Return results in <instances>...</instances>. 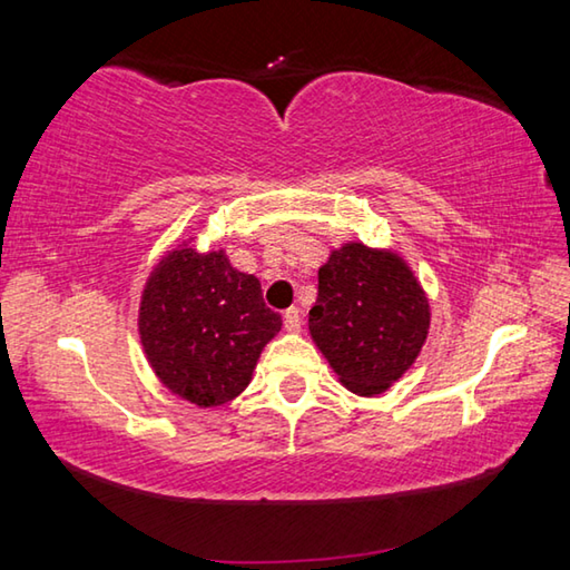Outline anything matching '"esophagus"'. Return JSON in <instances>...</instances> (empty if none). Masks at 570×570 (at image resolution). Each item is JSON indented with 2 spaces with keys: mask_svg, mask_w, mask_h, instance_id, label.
<instances>
[{
  "mask_svg": "<svg viewBox=\"0 0 570 570\" xmlns=\"http://www.w3.org/2000/svg\"><path fill=\"white\" fill-rule=\"evenodd\" d=\"M284 326H286V332H298V330H302V312H298L296 306L286 308V314H284Z\"/></svg>",
  "mask_w": 570,
  "mask_h": 570,
  "instance_id": "34e87169",
  "label": "esophagus"
}]
</instances>
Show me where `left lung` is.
Masks as SVG:
<instances>
[{
    "label": "left lung",
    "instance_id": "1",
    "mask_svg": "<svg viewBox=\"0 0 570 570\" xmlns=\"http://www.w3.org/2000/svg\"><path fill=\"white\" fill-rule=\"evenodd\" d=\"M428 330V296L397 254L364 244L332 250L308 332L346 390L387 392L417 360Z\"/></svg>",
    "mask_w": 570,
    "mask_h": 570
}]
</instances>
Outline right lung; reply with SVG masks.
Segmentation results:
<instances>
[{
  "label": "right lung",
  "instance_id": "add662e5",
  "mask_svg": "<svg viewBox=\"0 0 570 570\" xmlns=\"http://www.w3.org/2000/svg\"><path fill=\"white\" fill-rule=\"evenodd\" d=\"M140 342L166 387L198 407H220L248 387L282 316L264 304L256 276L224 250L183 244L153 268L140 298Z\"/></svg>",
  "mask_w": 570,
  "mask_h": 570
}]
</instances>
